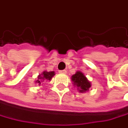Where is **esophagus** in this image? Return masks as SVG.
Segmentation results:
<instances>
[{
  "mask_svg": "<svg viewBox=\"0 0 128 128\" xmlns=\"http://www.w3.org/2000/svg\"><path fill=\"white\" fill-rule=\"evenodd\" d=\"M59 73H60V74H66V70H62V71H59Z\"/></svg>",
  "mask_w": 128,
  "mask_h": 128,
  "instance_id": "34e87169",
  "label": "esophagus"
}]
</instances>
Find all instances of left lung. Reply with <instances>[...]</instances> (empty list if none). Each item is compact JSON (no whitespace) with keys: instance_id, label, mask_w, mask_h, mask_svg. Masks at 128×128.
<instances>
[{"instance_id":"8db88e82","label":"left lung","mask_w":128,"mask_h":128,"mask_svg":"<svg viewBox=\"0 0 128 128\" xmlns=\"http://www.w3.org/2000/svg\"><path fill=\"white\" fill-rule=\"evenodd\" d=\"M72 81L74 86H76L78 91L81 93H84L89 91L92 84L91 82L88 80L86 76L83 72L77 71L72 76Z\"/></svg>"}]
</instances>
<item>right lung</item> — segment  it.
<instances>
[{"instance_id":"right-lung-1","label":"right lung","mask_w":128,"mask_h":128,"mask_svg":"<svg viewBox=\"0 0 128 128\" xmlns=\"http://www.w3.org/2000/svg\"><path fill=\"white\" fill-rule=\"evenodd\" d=\"M54 75H55V72L54 71H52V72L44 71L41 74L38 76L37 80L35 81V83L38 84V85H41L42 82L45 81H51Z\"/></svg>"}]
</instances>
